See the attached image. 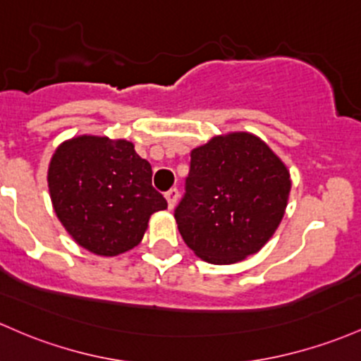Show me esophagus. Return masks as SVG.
Returning a JSON list of instances; mask_svg holds the SVG:
<instances>
[{
	"label": "esophagus",
	"instance_id": "1",
	"mask_svg": "<svg viewBox=\"0 0 361 361\" xmlns=\"http://www.w3.org/2000/svg\"><path fill=\"white\" fill-rule=\"evenodd\" d=\"M164 197H166V200H168V207L173 209L174 205H176L178 197H180V192H178V188H171L164 193Z\"/></svg>",
	"mask_w": 361,
	"mask_h": 361
}]
</instances>
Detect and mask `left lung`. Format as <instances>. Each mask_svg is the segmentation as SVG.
I'll return each instance as SVG.
<instances>
[{
	"mask_svg": "<svg viewBox=\"0 0 361 361\" xmlns=\"http://www.w3.org/2000/svg\"><path fill=\"white\" fill-rule=\"evenodd\" d=\"M290 190V171L259 137L247 132L214 137L190 154L174 219L197 257L235 264L274 235Z\"/></svg>",
	"mask_w": 361,
	"mask_h": 361,
	"instance_id": "1",
	"label": "left lung"
}]
</instances>
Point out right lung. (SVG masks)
Returning <instances> with one entry per match:
<instances>
[{
  "instance_id": "right-lung-1",
  "label": "right lung",
  "mask_w": 361,
  "mask_h": 361,
  "mask_svg": "<svg viewBox=\"0 0 361 361\" xmlns=\"http://www.w3.org/2000/svg\"><path fill=\"white\" fill-rule=\"evenodd\" d=\"M47 185L58 219L96 255L137 247L149 217L168 207L152 187V168L128 140L82 135L63 142L49 162Z\"/></svg>"
}]
</instances>
